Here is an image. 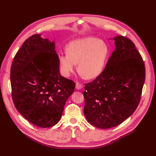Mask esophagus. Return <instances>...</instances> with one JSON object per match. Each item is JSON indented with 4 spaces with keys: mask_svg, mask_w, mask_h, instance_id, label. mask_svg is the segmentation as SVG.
<instances>
[{
    "mask_svg": "<svg viewBox=\"0 0 156 156\" xmlns=\"http://www.w3.org/2000/svg\"><path fill=\"white\" fill-rule=\"evenodd\" d=\"M75 88H76L77 90H81V89H82L83 88V85L82 84L77 82L76 84H75Z\"/></svg>",
    "mask_w": 156,
    "mask_h": 156,
    "instance_id": "1",
    "label": "esophagus"
}]
</instances>
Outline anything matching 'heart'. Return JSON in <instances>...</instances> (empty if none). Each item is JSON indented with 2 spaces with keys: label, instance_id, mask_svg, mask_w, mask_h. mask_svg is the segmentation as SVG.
<instances>
[{
  "label": "heart",
  "instance_id": "heart-1",
  "mask_svg": "<svg viewBox=\"0 0 156 156\" xmlns=\"http://www.w3.org/2000/svg\"><path fill=\"white\" fill-rule=\"evenodd\" d=\"M108 55L106 42L96 37H85L70 41L66 46V54H60L58 60L64 76L69 77L78 64L79 74L86 79H93L104 70Z\"/></svg>",
  "mask_w": 156,
  "mask_h": 156
}]
</instances>
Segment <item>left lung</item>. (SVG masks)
Here are the masks:
<instances>
[{
  "mask_svg": "<svg viewBox=\"0 0 156 156\" xmlns=\"http://www.w3.org/2000/svg\"><path fill=\"white\" fill-rule=\"evenodd\" d=\"M116 45L101 74L84 84V113L98 128L116 127L129 118L140 102L145 81V66L129 38L118 36Z\"/></svg>",
  "mask_w": 156,
  "mask_h": 156,
  "instance_id": "obj_1",
  "label": "left lung"
}]
</instances>
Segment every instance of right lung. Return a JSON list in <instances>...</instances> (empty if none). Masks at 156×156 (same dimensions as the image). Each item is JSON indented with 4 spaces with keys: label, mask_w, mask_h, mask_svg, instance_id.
<instances>
[{
    "label": "right lung",
    "mask_w": 156,
    "mask_h": 156,
    "mask_svg": "<svg viewBox=\"0 0 156 156\" xmlns=\"http://www.w3.org/2000/svg\"><path fill=\"white\" fill-rule=\"evenodd\" d=\"M34 34L14 56L12 96L18 112L32 124L50 127L59 122L75 83L60 74L54 41Z\"/></svg>",
    "instance_id": "right-lung-1"
}]
</instances>
